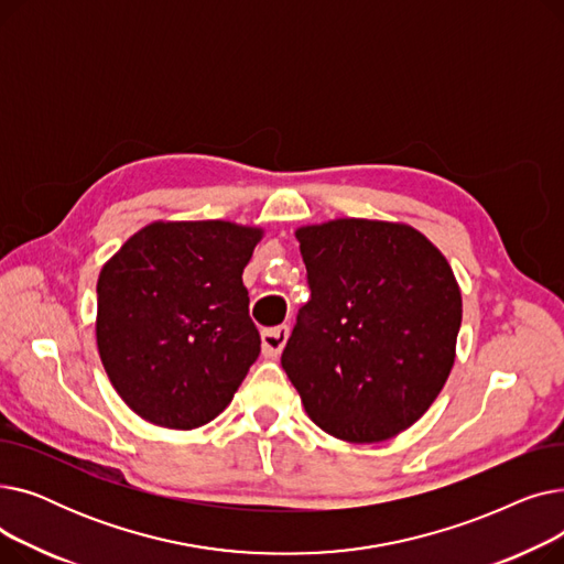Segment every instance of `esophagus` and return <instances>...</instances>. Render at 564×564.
<instances>
[{
	"instance_id": "34e87169",
	"label": "esophagus",
	"mask_w": 564,
	"mask_h": 564,
	"mask_svg": "<svg viewBox=\"0 0 564 564\" xmlns=\"http://www.w3.org/2000/svg\"><path fill=\"white\" fill-rule=\"evenodd\" d=\"M288 336H290L288 324H279V327L262 329L260 343H262V354H264V357H279V354L285 347V343H288Z\"/></svg>"
}]
</instances>
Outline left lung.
I'll return each mask as SVG.
<instances>
[{
    "label": "left lung",
    "mask_w": 564,
    "mask_h": 564,
    "mask_svg": "<svg viewBox=\"0 0 564 564\" xmlns=\"http://www.w3.org/2000/svg\"><path fill=\"white\" fill-rule=\"evenodd\" d=\"M297 240L311 300L281 366L319 430L387 441L423 416L453 370L462 292L451 264L404 224L336 219Z\"/></svg>",
    "instance_id": "obj_1"
}]
</instances>
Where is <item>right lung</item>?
<instances>
[{"label":"right lung","mask_w":564,"mask_h":564,"mask_svg":"<svg viewBox=\"0 0 564 564\" xmlns=\"http://www.w3.org/2000/svg\"><path fill=\"white\" fill-rule=\"evenodd\" d=\"M262 237L230 221H158L100 272L96 336L111 387L143 421L217 419L260 354L242 272Z\"/></svg>","instance_id":"right-lung-1"}]
</instances>
